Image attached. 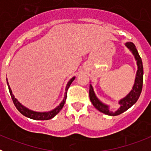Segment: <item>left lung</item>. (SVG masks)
Listing matches in <instances>:
<instances>
[{"mask_svg":"<svg viewBox=\"0 0 151 151\" xmlns=\"http://www.w3.org/2000/svg\"><path fill=\"white\" fill-rule=\"evenodd\" d=\"M125 47L132 53L133 56L134 57V59L136 60L137 66H138V70L136 73L135 79H134V83L133 85L132 89L130 91L129 94L125 96V97L122 98L119 101V107L116 110L115 112H112L110 110V106L107 104H105L103 102H101L96 96L95 93L91 84L90 85V89H89V97L91 101L92 104L94 105V107L97 110H99L101 113H104L108 116H118L121 113H124L125 111L129 109L131 106L134 105L140 97V94L142 91V86H143V64L141 60V57L138 54V52L136 49V47L132 42H126L125 44Z\"/></svg>","mask_w":151,"mask_h":151,"instance_id":"obj_1","label":"left lung"}]
</instances>
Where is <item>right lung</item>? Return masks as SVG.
<instances>
[{"mask_svg": "<svg viewBox=\"0 0 151 151\" xmlns=\"http://www.w3.org/2000/svg\"><path fill=\"white\" fill-rule=\"evenodd\" d=\"M76 78V77H73L71 79L69 80L68 82L67 85L66 86V88H65V94H64V97L63 99L62 102L59 104V106H57V107L54 108V110H50V111L48 112H36L33 111V110H31L29 109H28L27 107L24 106L22 104L19 102L17 98H15L14 95H13V92H12L11 88H10V85H9V83L7 82V85H8V88H9V91H10V96L12 97V100L13 101V104L15 105V106L17 107V110L22 113V115L28 117V118H30L32 119H35V120H48V119H50L54 118L57 113H59L62 108L63 107L64 104L66 102V97H67V90L69 88V87L70 86V85L72 84V82H73ZM6 81H7V78H6Z\"/></svg>", "mask_w": 151, "mask_h": 151, "instance_id": "1", "label": "right lung"}]
</instances>
